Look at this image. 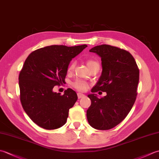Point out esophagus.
<instances>
[{"instance_id": "1", "label": "esophagus", "mask_w": 159, "mask_h": 159, "mask_svg": "<svg viewBox=\"0 0 159 159\" xmlns=\"http://www.w3.org/2000/svg\"><path fill=\"white\" fill-rule=\"evenodd\" d=\"M77 96H78V98H79V99L81 98L85 97V95H84V94L82 93H77Z\"/></svg>"}]
</instances>
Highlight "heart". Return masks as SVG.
Returning a JSON list of instances; mask_svg holds the SVG:
<instances>
[{
	"label": "heart",
	"mask_w": 159,
	"mask_h": 159,
	"mask_svg": "<svg viewBox=\"0 0 159 159\" xmlns=\"http://www.w3.org/2000/svg\"><path fill=\"white\" fill-rule=\"evenodd\" d=\"M75 65H76L75 61L71 62L70 63L68 67H67V72H68L69 73L72 72L74 69V67H75ZM87 65L88 66L89 69H92V67L97 66H100L98 63L96 61L92 60V59H89L87 61ZM72 85H73L74 88H76L77 90H79V91H81V92H85V91H86L89 87V84L87 82L83 81V80H76V81H74Z\"/></svg>",
	"instance_id": "obj_1"
}]
</instances>
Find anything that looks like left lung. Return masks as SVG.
Wrapping results in <instances>:
<instances>
[{"label":"left lung","mask_w":159,"mask_h":159,"mask_svg":"<svg viewBox=\"0 0 159 159\" xmlns=\"http://www.w3.org/2000/svg\"><path fill=\"white\" fill-rule=\"evenodd\" d=\"M89 52L101 57L102 71L98 81L88 96L92 104L87 111L89 125L98 130L116 126L130 112L135 102L139 80V70L134 57L124 49L102 44ZM106 92L101 99L95 93Z\"/></svg>","instance_id":"8db88e82"}]
</instances>
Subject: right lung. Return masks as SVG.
<instances>
[{"label":"right lung","instance_id":"1","mask_svg":"<svg viewBox=\"0 0 159 159\" xmlns=\"http://www.w3.org/2000/svg\"><path fill=\"white\" fill-rule=\"evenodd\" d=\"M86 47L46 46L32 52L25 60L18 79L20 101L26 113L39 127L53 130L66 123L77 94L70 88L63 95L52 89L65 82L71 60Z\"/></svg>","mask_w":159,"mask_h":159}]
</instances>
